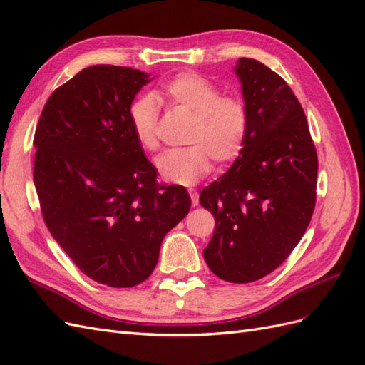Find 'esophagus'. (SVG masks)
Wrapping results in <instances>:
<instances>
[{"label": "esophagus", "instance_id": "1", "mask_svg": "<svg viewBox=\"0 0 365 365\" xmlns=\"http://www.w3.org/2000/svg\"><path fill=\"white\" fill-rule=\"evenodd\" d=\"M188 192H190V195H191V203H192V206L199 205V192H197L194 188L188 190Z\"/></svg>", "mask_w": 365, "mask_h": 365}]
</instances>
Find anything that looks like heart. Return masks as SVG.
<instances>
[{
    "instance_id": "b5f03b06",
    "label": "heart",
    "mask_w": 365,
    "mask_h": 365,
    "mask_svg": "<svg viewBox=\"0 0 365 365\" xmlns=\"http://www.w3.org/2000/svg\"><path fill=\"white\" fill-rule=\"evenodd\" d=\"M163 95L194 116L186 148L168 150L155 158L162 180L188 186L217 163H229L242 154L249 131L246 103L235 96H220L210 79L194 71L177 73L163 84ZM159 106L151 95L131 102L128 122L145 150L158 148Z\"/></svg>"
}]
</instances>
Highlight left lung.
Returning a JSON list of instances; mask_svg holds the SVG:
<instances>
[{"label":"left lung","instance_id":"obj_1","mask_svg":"<svg viewBox=\"0 0 365 365\" xmlns=\"http://www.w3.org/2000/svg\"><path fill=\"white\" fill-rule=\"evenodd\" d=\"M249 111L245 148L202 191L215 218L206 264L229 283H251L275 270L304 235L315 210L318 158L303 107L262 62L234 67Z\"/></svg>","mask_w":365,"mask_h":365}]
</instances>
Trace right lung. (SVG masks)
Segmentation results:
<instances>
[{"label":"right lung","instance_id":"right-lung-1","mask_svg":"<svg viewBox=\"0 0 365 365\" xmlns=\"http://www.w3.org/2000/svg\"><path fill=\"white\" fill-rule=\"evenodd\" d=\"M148 73L93 66L56 88L35 133L34 182L50 234L82 272L133 287L158 264L166 232L188 214L180 185L155 183L128 122Z\"/></svg>","mask_w":365,"mask_h":365}]
</instances>
